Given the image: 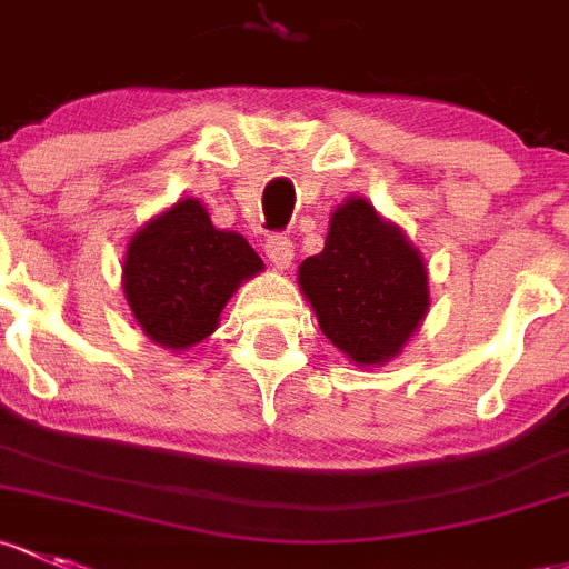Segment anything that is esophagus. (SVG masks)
<instances>
[{
    "label": "esophagus",
    "mask_w": 569,
    "mask_h": 569,
    "mask_svg": "<svg viewBox=\"0 0 569 569\" xmlns=\"http://www.w3.org/2000/svg\"><path fill=\"white\" fill-rule=\"evenodd\" d=\"M267 259L272 261L278 269H289L291 259H295V244H291L289 237L283 234H272L267 239Z\"/></svg>",
    "instance_id": "esophagus-1"
}]
</instances>
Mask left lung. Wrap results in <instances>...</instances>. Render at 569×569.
Here are the masks:
<instances>
[{
    "instance_id": "obj_1",
    "label": "left lung",
    "mask_w": 569,
    "mask_h": 569,
    "mask_svg": "<svg viewBox=\"0 0 569 569\" xmlns=\"http://www.w3.org/2000/svg\"><path fill=\"white\" fill-rule=\"evenodd\" d=\"M297 283L321 332L360 368L395 360L430 308L422 253L362 196L332 209L325 250L302 261Z\"/></svg>"
}]
</instances>
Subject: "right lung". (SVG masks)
Masks as SVG:
<instances>
[{"instance_id": "1", "label": "right lung", "mask_w": 569, "mask_h": 569, "mask_svg": "<svg viewBox=\"0 0 569 569\" xmlns=\"http://www.w3.org/2000/svg\"><path fill=\"white\" fill-rule=\"evenodd\" d=\"M259 272L248 239L214 229L199 199H179L130 237L122 291L143 335L182 355L218 330L226 302Z\"/></svg>"}]
</instances>
